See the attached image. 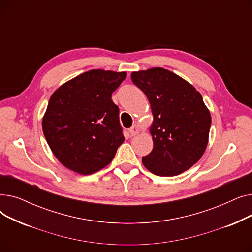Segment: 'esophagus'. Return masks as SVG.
Instances as JSON below:
<instances>
[{"mask_svg":"<svg viewBox=\"0 0 252 252\" xmlns=\"http://www.w3.org/2000/svg\"><path fill=\"white\" fill-rule=\"evenodd\" d=\"M128 131H129V134H130V136H136L139 131H140V129H139V126H137V125H134L133 126H131L129 129H128Z\"/></svg>","mask_w":252,"mask_h":252,"instance_id":"esophagus-1","label":"esophagus"}]
</instances>
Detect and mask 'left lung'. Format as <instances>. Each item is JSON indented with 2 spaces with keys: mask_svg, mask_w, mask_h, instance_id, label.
Masks as SVG:
<instances>
[{
  "mask_svg": "<svg viewBox=\"0 0 252 252\" xmlns=\"http://www.w3.org/2000/svg\"><path fill=\"white\" fill-rule=\"evenodd\" d=\"M147 96L153 114L152 151L142 158L156 176L173 177L193 166L203 155L211 117L202 96L191 84L161 67L130 74Z\"/></svg>",
  "mask_w": 252,
  "mask_h": 252,
  "instance_id": "1",
  "label": "left lung"
}]
</instances>
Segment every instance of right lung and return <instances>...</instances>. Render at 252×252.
<instances>
[{
    "instance_id": "right-lung-1",
    "label": "right lung",
    "mask_w": 252,
    "mask_h": 252,
    "mask_svg": "<svg viewBox=\"0 0 252 252\" xmlns=\"http://www.w3.org/2000/svg\"><path fill=\"white\" fill-rule=\"evenodd\" d=\"M126 77V72L93 69L53 93L43 131L64 166L91 175L112 161L125 137L111 96Z\"/></svg>"
}]
</instances>
